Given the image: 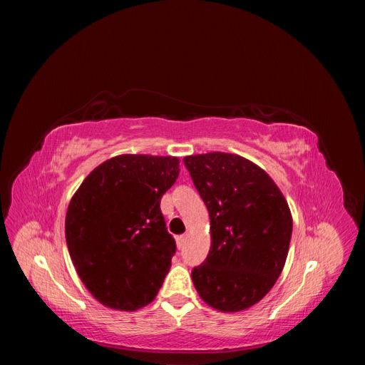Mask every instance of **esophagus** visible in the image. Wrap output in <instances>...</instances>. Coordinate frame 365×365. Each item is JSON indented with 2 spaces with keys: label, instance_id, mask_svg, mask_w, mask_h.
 Masks as SVG:
<instances>
[{
  "label": "esophagus",
  "instance_id": "1",
  "mask_svg": "<svg viewBox=\"0 0 365 365\" xmlns=\"http://www.w3.org/2000/svg\"><path fill=\"white\" fill-rule=\"evenodd\" d=\"M185 240H187V236H185V235H181V236L176 237V245H178V248H182V247H184Z\"/></svg>",
  "mask_w": 365,
  "mask_h": 365
}]
</instances>
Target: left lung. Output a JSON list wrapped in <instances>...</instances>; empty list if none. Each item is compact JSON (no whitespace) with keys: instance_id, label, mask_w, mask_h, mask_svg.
I'll list each match as a JSON object with an SVG mask.
<instances>
[{"instance_id":"obj_1","label":"left lung","mask_w":365,"mask_h":365,"mask_svg":"<svg viewBox=\"0 0 365 365\" xmlns=\"http://www.w3.org/2000/svg\"><path fill=\"white\" fill-rule=\"evenodd\" d=\"M210 215L212 247L192 280L217 311L237 312L267 295L284 267L292 216L271 176L235 153L184 158Z\"/></svg>"}]
</instances>
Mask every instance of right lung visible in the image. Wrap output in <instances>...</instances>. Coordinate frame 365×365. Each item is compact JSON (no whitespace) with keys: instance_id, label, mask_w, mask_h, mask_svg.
I'll return each instance as SVG.
<instances>
[{"instance_id":"obj_1","label":"right lung","mask_w":365,"mask_h":365,"mask_svg":"<svg viewBox=\"0 0 365 365\" xmlns=\"http://www.w3.org/2000/svg\"><path fill=\"white\" fill-rule=\"evenodd\" d=\"M178 175L175 157L118 155L97 165L71 197L67 247L102 304L135 311L158 294L176 251L160 202Z\"/></svg>"}]
</instances>
